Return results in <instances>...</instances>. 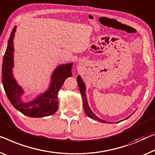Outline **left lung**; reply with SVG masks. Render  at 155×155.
Listing matches in <instances>:
<instances>
[{
    "label": "left lung",
    "mask_w": 155,
    "mask_h": 155,
    "mask_svg": "<svg viewBox=\"0 0 155 155\" xmlns=\"http://www.w3.org/2000/svg\"><path fill=\"white\" fill-rule=\"evenodd\" d=\"M77 81H78V87H79V88H80V91L81 93V96H82V97L83 106H84V109L86 114H87V115L89 116V118L94 119V120H96L101 123H106L107 121L102 120V119L100 118L97 117V116H96L94 113H93V111L91 110V109L89 108V104H88V102H87V96H86V94H85V91H86L85 84H84V83L83 82L82 78H81L80 75H78L77 77ZM129 117H127V118H128Z\"/></svg>",
    "instance_id": "1"
}]
</instances>
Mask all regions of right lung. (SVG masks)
Returning <instances> with one entry per match:
<instances>
[{"mask_svg": "<svg viewBox=\"0 0 155 155\" xmlns=\"http://www.w3.org/2000/svg\"><path fill=\"white\" fill-rule=\"evenodd\" d=\"M16 26L12 31L8 40V47L3 56L2 66V82L11 104L22 114L32 118H40L52 115L58 109V92L62 87L66 78L71 77L73 63L61 64L54 71L51 76V82L49 89L30 102H22L21 96L23 89L16 83L12 74L14 67L13 40Z\"/></svg>", "mask_w": 155, "mask_h": 155, "instance_id": "right-lung-1", "label": "right lung"}]
</instances>
